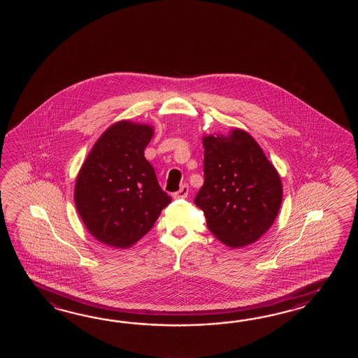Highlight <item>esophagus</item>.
Masks as SVG:
<instances>
[{
	"mask_svg": "<svg viewBox=\"0 0 358 358\" xmlns=\"http://www.w3.org/2000/svg\"><path fill=\"white\" fill-rule=\"evenodd\" d=\"M189 192V187L187 184L182 185V188L174 193V198H187Z\"/></svg>",
	"mask_w": 358,
	"mask_h": 358,
	"instance_id": "esophagus-1",
	"label": "esophagus"
}]
</instances>
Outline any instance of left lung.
<instances>
[{
  "label": "left lung",
  "mask_w": 358,
  "mask_h": 358,
  "mask_svg": "<svg viewBox=\"0 0 358 358\" xmlns=\"http://www.w3.org/2000/svg\"><path fill=\"white\" fill-rule=\"evenodd\" d=\"M205 182L194 198L207 228L238 248L266 233L282 205V187L274 165L242 129L203 137Z\"/></svg>",
  "instance_id": "obj_1"
}]
</instances>
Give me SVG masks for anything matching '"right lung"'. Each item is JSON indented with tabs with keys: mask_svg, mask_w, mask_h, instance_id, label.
Instances as JSON below:
<instances>
[{
	"mask_svg": "<svg viewBox=\"0 0 358 358\" xmlns=\"http://www.w3.org/2000/svg\"><path fill=\"white\" fill-rule=\"evenodd\" d=\"M152 136L150 125L115 122L94 143L78 174L76 210L102 243L115 248L137 243L171 202L145 160Z\"/></svg>",
	"mask_w": 358,
	"mask_h": 358,
	"instance_id": "obj_1",
	"label": "right lung"
}]
</instances>
